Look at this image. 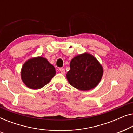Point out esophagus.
Segmentation results:
<instances>
[{
  "label": "esophagus",
  "mask_w": 133,
  "mask_h": 133,
  "mask_svg": "<svg viewBox=\"0 0 133 133\" xmlns=\"http://www.w3.org/2000/svg\"><path fill=\"white\" fill-rule=\"evenodd\" d=\"M59 71H60V72H61L62 74H64L65 73V70L63 68H59Z\"/></svg>",
  "instance_id": "1"
}]
</instances>
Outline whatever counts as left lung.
<instances>
[{"instance_id":"left-lung-1","label":"left lung","mask_w":133,"mask_h":133,"mask_svg":"<svg viewBox=\"0 0 133 133\" xmlns=\"http://www.w3.org/2000/svg\"><path fill=\"white\" fill-rule=\"evenodd\" d=\"M66 79L71 86L81 91L92 90L101 82L103 66L93 55L88 52L79 54L71 59Z\"/></svg>"}]
</instances>
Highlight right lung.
<instances>
[{
    "instance_id": "1",
    "label": "right lung",
    "mask_w": 133,
    "mask_h": 133,
    "mask_svg": "<svg viewBox=\"0 0 133 133\" xmlns=\"http://www.w3.org/2000/svg\"><path fill=\"white\" fill-rule=\"evenodd\" d=\"M56 70L46 58L38 56L27 60L21 69V79L28 88L38 90L50 82Z\"/></svg>"
}]
</instances>
